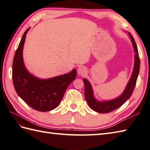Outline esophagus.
Segmentation results:
<instances>
[{"instance_id": "obj_1", "label": "esophagus", "mask_w": 150, "mask_h": 150, "mask_svg": "<svg viewBox=\"0 0 150 150\" xmlns=\"http://www.w3.org/2000/svg\"><path fill=\"white\" fill-rule=\"evenodd\" d=\"M86 68H85L84 66H79L78 68V69H77V72L79 75H85L86 73Z\"/></svg>"}]
</instances>
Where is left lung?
I'll return each mask as SVG.
<instances>
[{
    "mask_svg": "<svg viewBox=\"0 0 150 150\" xmlns=\"http://www.w3.org/2000/svg\"><path fill=\"white\" fill-rule=\"evenodd\" d=\"M129 35L130 37V39H131L133 48H134V51L135 52V65L131 79H130L128 84H127L126 89L120 97L111 100H106L103 102L97 101L93 96V90H92L90 83L87 79H83L85 88L84 96L89 106L93 110L97 111V112L101 113H107L113 110H115L129 99L132 94L133 93V90H134L140 69V59L137 46L135 41L131 33H129Z\"/></svg>",
    "mask_w": 150,
    "mask_h": 150,
    "instance_id": "8db88e82",
    "label": "left lung"
}]
</instances>
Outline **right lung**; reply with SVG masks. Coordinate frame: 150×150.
<instances>
[{"label": "right lung", "instance_id": "obj_1", "mask_svg": "<svg viewBox=\"0 0 150 150\" xmlns=\"http://www.w3.org/2000/svg\"><path fill=\"white\" fill-rule=\"evenodd\" d=\"M24 33L14 56L12 65V79L15 90L25 103L39 111L55 109L62 100L66 89L75 80L77 71L74 69L63 75L48 79L34 77L25 68L22 51L26 34Z\"/></svg>", "mask_w": 150, "mask_h": 150}]
</instances>
